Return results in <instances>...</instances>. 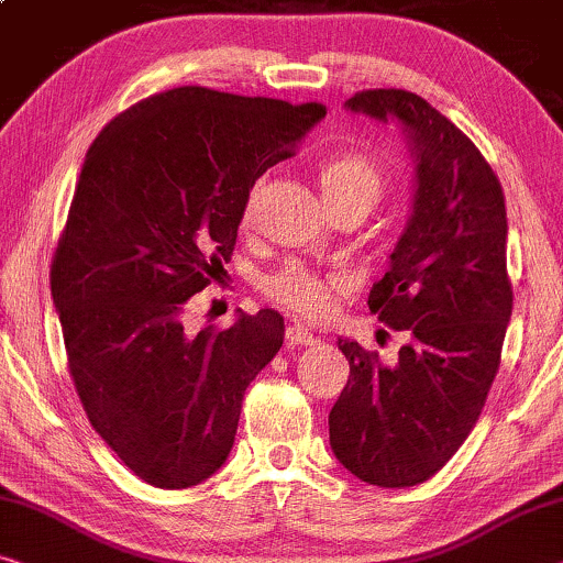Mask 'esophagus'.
Wrapping results in <instances>:
<instances>
[{
  "instance_id": "esophagus-1",
  "label": "esophagus",
  "mask_w": 563,
  "mask_h": 563,
  "mask_svg": "<svg viewBox=\"0 0 563 563\" xmlns=\"http://www.w3.org/2000/svg\"><path fill=\"white\" fill-rule=\"evenodd\" d=\"M285 342H288V346H308L316 342V336L306 327H300V323H290L285 329Z\"/></svg>"
}]
</instances>
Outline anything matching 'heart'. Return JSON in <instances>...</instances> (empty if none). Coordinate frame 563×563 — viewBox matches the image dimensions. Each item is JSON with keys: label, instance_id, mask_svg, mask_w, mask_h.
Masks as SVG:
<instances>
[{"label": "heart", "instance_id": "heart-1", "mask_svg": "<svg viewBox=\"0 0 563 563\" xmlns=\"http://www.w3.org/2000/svg\"><path fill=\"white\" fill-rule=\"evenodd\" d=\"M316 178H319V188L329 209L344 203H362L372 209L385 191L383 165L375 157L354 153V150H342V153L323 157L316 168ZM244 213L250 217V201L244 206ZM344 283L339 275H319L303 265H288L265 278L263 288L273 300H278L298 316L319 319L327 313L331 296Z\"/></svg>", "mask_w": 563, "mask_h": 563}]
</instances>
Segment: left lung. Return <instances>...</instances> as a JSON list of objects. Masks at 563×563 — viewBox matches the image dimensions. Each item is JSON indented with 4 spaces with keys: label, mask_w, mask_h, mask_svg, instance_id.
Instances as JSON below:
<instances>
[{
    "label": "left lung",
    "mask_w": 563,
    "mask_h": 563,
    "mask_svg": "<svg viewBox=\"0 0 563 563\" xmlns=\"http://www.w3.org/2000/svg\"><path fill=\"white\" fill-rule=\"evenodd\" d=\"M352 112L406 126L416 201L369 311L406 346L390 362L339 339L350 379L329 413L339 462L367 485L433 477L477 423L512 313L503 186L477 145L418 93L367 89Z\"/></svg>",
    "instance_id": "1"
}]
</instances>
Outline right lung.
<instances>
[{
  "instance_id": "1",
  "label": "right lung",
  "mask_w": 563,
  "mask_h": 563,
  "mask_svg": "<svg viewBox=\"0 0 563 563\" xmlns=\"http://www.w3.org/2000/svg\"><path fill=\"white\" fill-rule=\"evenodd\" d=\"M323 114L178 86L117 114L86 153L51 292L93 431L147 485L186 489L224 464L244 390L283 346L271 308L188 336L186 300L224 273L255 180Z\"/></svg>"
}]
</instances>
